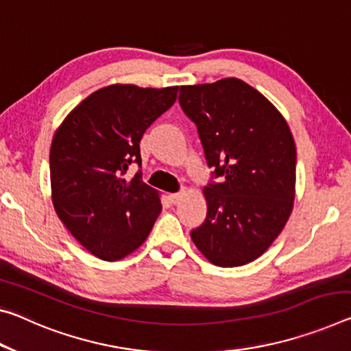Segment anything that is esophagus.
Segmentation results:
<instances>
[{
    "mask_svg": "<svg viewBox=\"0 0 351 351\" xmlns=\"http://www.w3.org/2000/svg\"><path fill=\"white\" fill-rule=\"evenodd\" d=\"M184 197V192H178V193H170V199H171V203L173 204H176V203H180L181 202V198Z\"/></svg>",
    "mask_w": 351,
    "mask_h": 351,
    "instance_id": "1",
    "label": "esophagus"
}]
</instances>
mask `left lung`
<instances>
[{
    "label": "left lung",
    "instance_id": "left-lung-1",
    "mask_svg": "<svg viewBox=\"0 0 351 351\" xmlns=\"http://www.w3.org/2000/svg\"><path fill=\"white\" fill-rule=\"evenodd\" d=\"M180 104L221 176L203 189L208 215L192 241L214 265H245L267 252L293 209L292 132L280 110L237 77L181 86Z\"/></svg>",
    "mask_w": 351,
    "mask_h": 351
}]
</instances>
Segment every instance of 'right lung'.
Instances as JSON below:
<instances>
[{
	"instance_id": "obj_1",
	"label": "right lung",
	"mask_w": 351,
	"mask_h": 351,
	"mask_svg": "<svg viewBox=\"0 0 351 351\" xmlns=\"http://www.w3.org/2000/svg\"><path fill=\"white\" fill-rule=\"evenodd\" d=\"M178 86L112 84L76 106L56 130L49 149L56 214L87 252L119 261L145 242L162 210L158 191L136 173L141 138L176 101Z\"/></svg>"
}]
</instances>
